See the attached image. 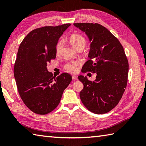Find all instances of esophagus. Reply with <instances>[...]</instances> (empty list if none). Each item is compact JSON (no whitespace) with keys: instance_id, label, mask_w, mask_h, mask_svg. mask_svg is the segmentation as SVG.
I'll use <instances>...</instances> for the list:
<instances>
[{"instance_id":"obj_1","label":"esophagus","mask_w":146,"mask_h":146,"mask_svg":"<svg viewBox=\"0 0 146 146\" xmlns=\"http://www.w3.org/2000/svg\"><path fill=\"white\" fill-rule=\"evenodd\" d=\"M72 78H73V80H78V76H76V75H73Z\"/></svg>"}]
</instances>
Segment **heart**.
I'll use <instances>...</instances> for the list:
<instances>
[{
    "label": "heart",
    "mask_w": 146,
    "mask_h": 146,
    "mask_svg": "<svg viewBox=\"0 0 146 146\" xmlns=\"http://www.w3.org/2000/svg\"><path fill=\"white\" fill-rule=\"evenodd\" d=\"M70 41L71 45L76 49L79 48H84L86 45V39L82 35L78 34H74L71 35L70 38ZM63 46V42L62 40L59 41L56 45V52L58 54L60 53L62 47ZM81 64V62L79 61H71L67 62L63 66L64 70L69 73H76L78 70V66Z\"/></svg>",
    "instance_id": "b5f03b06"
}]
</instances>
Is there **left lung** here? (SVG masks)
I'll return each mask as SVG.
<instances>
[{
	"instance_id": "left-lung-1",
	"label": "left lung",
	"mask_w": 146,
	"mask_h": 146,
	"mask_svg": "<svg viewBox=\"0 0 146 146\" xmlns=\"http://www.w3.org/2000/svg\"><path fill=\"white\" fill-rule=\"evenodd\" d=\"M73 24L85 32L91 42L90 59L83 65V72L97 73L94 82L78 76L83 84L80 99L92 112L107 113L119 104L127 84L129 63L124 49L116 37L101 24Z\"/></svg>"
}]
</instances>
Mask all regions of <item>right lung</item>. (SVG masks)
<instances>
[{
    "label": "right lung",
    "mask_w": 146,
    "mask_h": 146,
    "mask_svg": "<svg viewBox=\"0 0 146 146\" xmlns=\"http://www.w3.org/2000/svg\"><path fill=\"white\" fill-rule=\"evenodd\" d=\"M70 25L68 23L34 29L19 48L14 67L17 88L24 104L36 114L46 115L54 110L72 80L67 73L53 76L46 68L56 58V45Z\"/></svg>",
    "instance_id": "right-lung-1"
}]
</instances>
